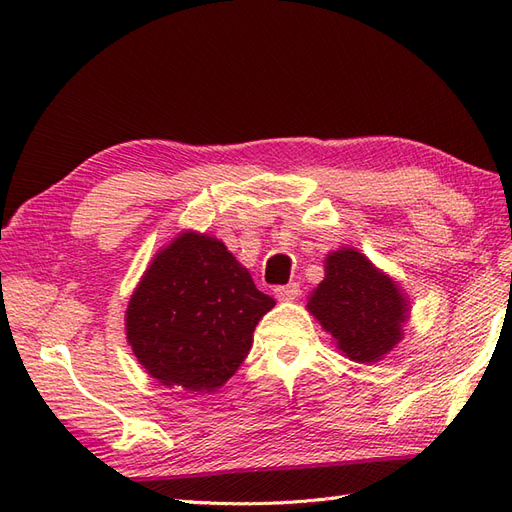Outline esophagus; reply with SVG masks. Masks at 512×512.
<instances>
[{
  "label": "esophagus",
  "instance_id": "esophagus-1",
  "mask_svg": "<svg viewBox=\"0 0 512 512\" xmlns=\"http://www.w3.org/2000/svg\"><path fill=\"white\" fill-rule=\"evenodd\" d=\"M301 294V288L299 284H286V286H277L275 288V297L277 301H294Z\"/></svg>",
  "mask_w": 512,
  "mask_h": 512
}]
</instances>
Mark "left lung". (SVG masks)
Masks as SVG:
<instances>
[{
	"instance_id": "1",
	"label": "left lung",
	"mask_w": 512,
	"mask_h": 512,
	"mask_svg": "<svg viewBox=\"0 0 512 512\" xmlns=\"http://www.w3.org/2000/svg\"><path fill=\"white\" fill-rule=\"evenodd\" d=\"M305 307L346 359L365 365L382 361L410 320L408 294L356 247L327 254L324 280Z\"/></svg>"
}]
</instances>
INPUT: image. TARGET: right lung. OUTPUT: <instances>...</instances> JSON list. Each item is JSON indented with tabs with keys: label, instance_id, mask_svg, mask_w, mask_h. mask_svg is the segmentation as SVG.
I'll return each instance as SVG.
<instances>
[{
	"label": "right lung",
	"instance_id": "add662e5",
	"mask_svg": "<svg viewBox=\"0 0 512 512\" xmlns=\"http://www.w3.org/2000/svg\"><path fill=\"white\" fill-rule=\"evenodd\" d=\"M275 301L211 235L181 230L156 252L126 309V339L151 378L213 393L235 376Z\"/></svg>",
	"mask_w": 512,
	"mask_h": 512
}]
</instances>
